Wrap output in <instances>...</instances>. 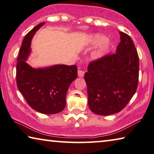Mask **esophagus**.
<instances>
[{
  "instance_id": "1",
  "label": "esophagus",
  "mask_w": 154,
  "mask_h": 154,
  "mask_svg": "<svg viewBox=\"0 0 154 154\" xmlns=\"http://www.w3.org/2000/svg\"><path fill=\"white\" fill-rule=\"evenodd\" d=\"M78 74H79V77H83L85 75V72L80 69V68H79V71H78Z\"/></svg>"
}]
</instances>
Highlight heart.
I'll list each match as a JSON object with an SVG mask.
<instances>
[{
  "mask_svg": "<svg viewBox=\"0 0 154 154\" xmlns=\"http://www.w3.org/2000/svg\"><path fill=\"white\" fill-rule=\"evenodd\" d=\"M89 44L94 46H99L91 53V58L94 60H99L106 56L111 46L110 42H108V37L100 33L91 35Z\"/></svg>",
  "mask_w": 154,
  "mask_h": 154,
  "instance_id": "b5f03b06",
  "label": "heart"
}]
</instances>
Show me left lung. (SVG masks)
Returning <instances> with one entry per match:
<instances>
[{
	"mask_svg": "<svg viewBox=\"0 0 154 154\" xmlns=\"http://www.w3.org/2000/svg\"><path fill=\"white\" fill-rule=\"evenodd\" d=\"M121 42L114 54L91 62L85 74L90 110L99 115L119 112L134 95L139 59L129 35L119 32Z\"/></svg>",
	"mask_w": 154,
	"mask_h": 154,
	"instance_id": "left-lung-1",
	"label": "left lung"
}]
</instances>
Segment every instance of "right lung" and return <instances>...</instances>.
<instances>
[{"label":"right lung","mask_w":154,"mask_h":154,"mask_svg":"<svg viewBox=\"0 0 154 154\" xmlns=\"http://www.w3.org/2000/svg\"><path fill=\"white\" fill-rule=\"evenodd\" d=\"M42 22L24 37L17 59L16 82L20 92L32 109L42 114L61 112L66 105L69 85L78 75L76 65H54L35 68L26 61L31 53V41L44 25Z\"/></svg>","instance_id":"obj_1"}]
</instances>
